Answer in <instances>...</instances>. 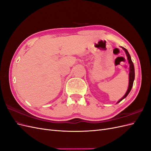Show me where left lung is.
Listing matches in <instances>:
<instances>
[{
	"label": "left lung",
	"instance_id": "1",
	"mask_svg": "<svg viewBox=\"0 0 151 151\" xmlns=\"http://www.w3.org/2000/svg\"><path fill=\"white\" fill-rule=\"evenodd\" d=\"M123 50L125 51V54L126 55H127V60H128V62L129 64V86H128V89H127V92H126V93L125 94V95L122 98V99L120 100H119L118 101V103L120 102V101L124 99L125 98L127 97V96L129 94V93H130L131 90L132 89V86H133V82H134V76H135V73H134V64H133V63L132 62V60H131V56L130 55H129L128 51L126 50L125 48L123 47H121Z\"/></svg>",
	"mask_w": 151,
	"mask_h": 151
}]
</instances>
